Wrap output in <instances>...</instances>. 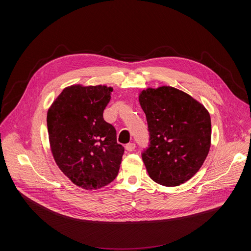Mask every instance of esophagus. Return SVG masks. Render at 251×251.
<instances>
[{"label": "esophagus", "mask_w": 251, "mask_h": 251, "mask_svg": "<svg viewBox=\"0 0 251 251\" xmlns=\"http://www.w3.org/2000/svg\"><path fill=\"white\" fill-rule=\"evenodd\" d=\"M135 144L134 143H129V144H127L126 146H125V149L128 151V152H132V151H134L135 150Z\"/></svg>", "instance_id": "34e87169"}]
</instances>
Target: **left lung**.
<instances>
[{"mask_svg": "<svg viewBox=\"0 0 251 251\" xmlns=\"http://www.w3.org/2000/svg\"><path fill=\"white\" fill-rule=\"evenodd\" d=\"M139 102L150 133L149 148L142 153L150 177L165 187L186 183L209 152L208 111L191 95L171 86L143 90Z\"/></svg>", "mask_w": 251, "mask_h": 251, "instance_id": "left-lung-1", "label": "left lung"}]
</instances>
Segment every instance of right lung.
Instances as JSON below:
<instances>
[{
    "mask_svg": "<svg viewBox=\"0 0 251 251\" xmlns=\"http://www.w3.org/2000/svg\"><path fill=\"white\" fill-rule=\"evenodd\" d=\"M112 87H65L48 111L50 150L60 171L75 185L97 190L117 176L124 148L115 128L103 119Z\"/></svg>",
    "mask_w": 251,
    "mask_h": 251,
    "instance_id": "right-lung-1",
    "label": "right lung"
}]
</instances>
